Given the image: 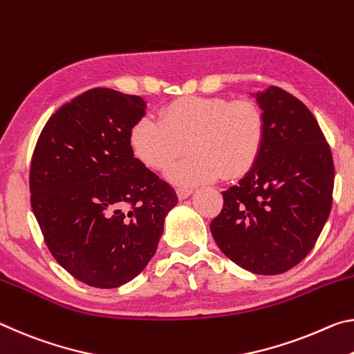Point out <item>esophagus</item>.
<instances>
[{"mask_svg": "<svg viewBox=\"0 0 354 354\" xmlns=\"http://www.w3.org/2000/svg\"><path fill=\"white\" fill-rule=\"evenodd\" d=\"M191 194H193V189H191V188H177V196H178V199H180V201L189 198Z\"/></svg>", "mask_w": 354, "mask_h": 354, "instance_id": "1", "label": "esophagus"}]
</instances>
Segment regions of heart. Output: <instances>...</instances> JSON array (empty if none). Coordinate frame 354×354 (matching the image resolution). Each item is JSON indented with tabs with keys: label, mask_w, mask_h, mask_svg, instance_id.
Wrapping results in <instances>:
<instances>
[{
	"label": "heart",
	"mask_w": 354,
	"mask_h": 354,
	"mask_svg": "<svg viewBox=\"0 0 354 354\" xmlns=\"http://www.w3.org/2000/svg\"><path fill=\"white\" fill-rule=\"evenodd\" d=\"M263 138L260 109L225 97L178 98L163 108L160 119H139L130 133L133 152L152 169H165L188 146L193 149L166 172L182 187L245 176L259 158Z\"/></svg>",
	"instance_id": "1"
}]
</instances>
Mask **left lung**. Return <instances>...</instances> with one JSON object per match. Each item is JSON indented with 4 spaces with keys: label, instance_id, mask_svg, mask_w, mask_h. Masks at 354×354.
<instances>
[{
    "label": "left lung",
    "instance_id": "8db88e82",
    "mask_svg": "<svg viewBox=\"0 0 354 354\" xmlns=\"http://www.w3.org/2000/svg\"><path fill=\"white\" fill-rule=\"evenodd\" d=\"M256 97L265 138L241 180L223 191L210 230L232 262L251 273L292 270L320 236L333 205L334 163L308 106L277 86Z\"/></svg>",
    "mask_w": 354,
    "mask_h": 354
}]
</instances>
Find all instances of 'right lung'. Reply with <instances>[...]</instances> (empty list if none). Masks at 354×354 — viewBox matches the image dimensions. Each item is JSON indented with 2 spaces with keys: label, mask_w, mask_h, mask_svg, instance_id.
<instances>
[{
  "label": "right lung",
  "mask_w": 354,
  "mask_h": 354,
  "mask_svg": "<svg viewBox=\"0 0 354 354\" xmlns=\"http://www.w3.org/2000/svg\"><path fill=\"white\" fill-rule=\"evenodd\" d=\"M146 108L138 95L86 91L51 115L34 149V216L56 262L91 287L141 273L178 202L133 153L130 133Z\"/></svg>",
  "instance_id": "add662e5"
}]
</instances>
